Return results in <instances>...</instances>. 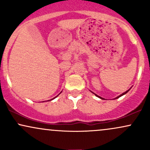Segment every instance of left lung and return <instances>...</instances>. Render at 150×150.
<instances>
[{
  "instance_id": "left-lung-1",
  "label": "left lung",
  "mask_w": 150,
  "mask_h": 150,
  "mask_svg": "<svg viewBox=\"0 0 150 150\" xmlns=\"http://www.w3.org/2000/svg\"><path fill=\"white\" fill-rule=\"evenodd\" d=\"M130 89H128V90H127V91H126V92H123V94H120V95H119V96H118V97H116V98H115V99H118V98H119V97H121V96L124 95V94H126V93H127V92H128V91H129V90H130ZM92 93H94V92H92ZM95 94V95H96V96H97V97L100 98V99H103V98H102V97H99V96H98V95H97V94Z\"/></svg>"
}]
</instances>
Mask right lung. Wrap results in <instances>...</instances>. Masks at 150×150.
Instances as JSON below:
<instances>
[{"label":"right lung","mask_w":150,"mask_h":150,"mask_svg":"<svg viewBox=\"0 0 150 150\" xmlns=\"http://www.w3.org/2000/svg\"><path fill=\"white\" fill-rule=\"evenodd\" d=\"M56 97H58V96H56ZM56 97H54V98H53V99H55V98H56ZM53 99H51V100H53Z\"/></svg>","instance_id":"1"}]
</instances>
